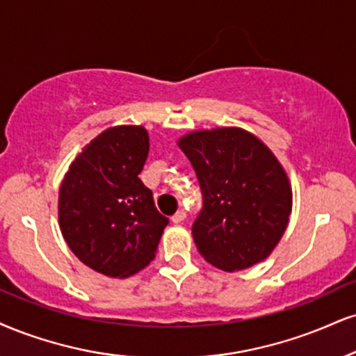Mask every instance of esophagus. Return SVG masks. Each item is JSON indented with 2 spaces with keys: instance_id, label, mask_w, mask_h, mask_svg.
<instances>
[{
  "instance_id": "34e87169",
  "label": "esophagus",
  "mask_w": 356,
  "mask_h": 356,
  "mask_svg": "<svg viewBox=\"0 0 356 356\" xmlns=\"http://www.w3.org/2000/svg\"><path fill=\"white\" fill-rule=\"evenodd\" d=\"M184 219H186V212H184V211H177V212H175L174 216H172V222H174V224H181V222H182Z\"/></svg>"
}]
</instances>
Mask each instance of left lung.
Wrapping results in <instances>:
<instances>
[{"label":"left lung","mask_w":356,"mask_h":356,"mask_svg":"<svg viewBox=\"0 0 356 356\" xmlns=\"http://www.w3.org/2000/svg\"><path fill=\"white\" fill-rule=\"evenodd\" d=\"M177 145L202 189L192 225L199 254L224 272L267 259L292 213V186L275 154L242 127L192 131Z\"/></svg>","instance_id":"8db88e82"}]
</instances>
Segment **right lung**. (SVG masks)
<instances>
[{"mask_svg": "<svg viewBox=\"0 0 356 356\" xmlns=\"http://www.w3.org/2000/svg\"><path fill=\"white\" fill-rule=\"evenodd\" d=\"M147 154L145 127H109L76 156L59 187L64 241L106 277L126 278L147 267L169 224L139 179Z\"/></svg>", "mask_w": 356, "mask_h": 356, "instance_id": "obj_1", "label": "right lung"}]
</instances>
